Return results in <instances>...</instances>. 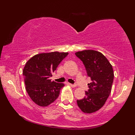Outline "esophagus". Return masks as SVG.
<instances>
[{
	"label": "esophagus",
	"mask_w": 135,
	"mask_h": 135,
	"mask_svg": "<svg viewBox=\"0 0 135 135\" xmlns=\"http://www.w3.org/2000/svg\"><path fill=\"white\" fill-rule=\"evenodd\" d=\"M69 85L71 86V87H73V88L76 87V85H75V84H69Z\"/></svg>",
	"instance_id": "34e87169"
}]
</instances>
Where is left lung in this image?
Instances as JSON below:
<instances>
[{"label": "left lung", "mask_w": 135, "mask_h": 135, "mask_svg": "<svg viewBox=\"0 0 135 135\" xmlns=\"http://www.w3.org/2000/svg\"><path fill=\"white\" fill-rule=\"evenodd\" d=\"M75 54L83 62L91 80L85 97L77 100V105L85 113H93L104 106L111 92L114 77L112 66L99 51L86 50Z\"/></svg>", "instance_id": "obj_1"}]
</instances>
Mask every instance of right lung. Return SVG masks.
I'll list each match as a JSON object with an SVG mask.
<instances>
[{"instance_id": "add662e5", "label": "right lung", "mask_w": 135, "mask_h": 135, "mask_svg": "<svg viewBox=\"0 0 135 135\" xmlns=\"http://www.w3.org/2000/svg\"><path fill=\"white\" fill-rule=\"evenodd\" d=\"M68 53L58 51L40 53L27 61L23 69L26 90L40 106L45 107L56 100L64 85L51 82L50 77Z\"/></svg>"}]
</instances>
